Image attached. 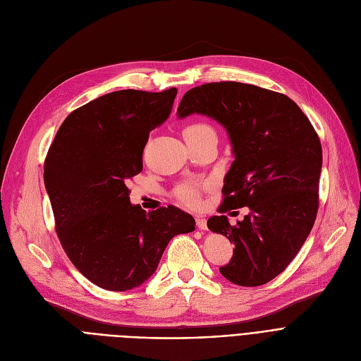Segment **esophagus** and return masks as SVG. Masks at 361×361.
I'll return each instance as SVG.
<instances>
[{
  "label": "esophagus",
  "mask_w": 361,
  "mask_h": 361,
  "mask_svg": "<svg viewBox=\"0 0 361 361\" xmlns=\"http://www.w3.org/2000/svg\"><path fill=\"white\" fill-rule=\"evenodd\" d=\"M196 224H197V228L202 231L207 230V221L203 216H196Z\"/></svg>",
  "instance_id": "esophagus-1"
}]
</instances>
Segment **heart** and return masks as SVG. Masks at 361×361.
Wrapping results in <instances>:
<instances>
[{
  "label": "heart",
  "instance_id": "b5f03b06",
  "mask_svg": "<svg viewBox=\"0 0 361 361\" xmlns=\"http://www.w3.org/2000/svg\"><path fill=\"white\" fill-rule=\"evenodd\" d=\"M207 131H214L209 124H206L203 121H192L184 126L183 128V136L184 139H195L197 136L204 135ZM177 199L184 203L185 206H192L196 207L200 202V195H199V188L195 183H183L177 187L176 190Z\"/></svg>",
  "mask_w": 361,
  "mask_h": 361
}]
</instances>
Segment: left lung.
I'll return each mask as SVG.
<instances>
[{"label": "left lung", "instance_id": "1", "mask_svg": "<svg viewBox=\"0 0 361 361\" xmlns=\"http://www.w3.org/2000/svg\"><path fill=\"white\" fill-rule=\"evenodd\" d=\"M177 114H202L228 133L234 161L219 209L249 206L250 212L237 225L212 216L207 228L235 245L219 272L241 287L263 286L288 267L313 228L322 171L317 133L286 94L238 82L190 89Z\"/></svg>", "mask_w": 361, "mask_h": 361}]
</instances>
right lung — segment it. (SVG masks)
<instances>
[{"instance_id":"1","label":"right lung","mask_w":361,"mask_h":361,"mask_svg":"<svg viewBox=\"0 0 361 361\" xmlns=\"http://www.w3.org/2000/svg\"><path fill=\"white\" fill-rule=\"evenodd\" d=\"M177 89L117 90L74 109L49 146L44 181L55 230L90 282L127 291L154 275L169 240L195 230L176 206L146 212L130 203L149 133L171 114Z\"/></svg>"}]
</instances>
